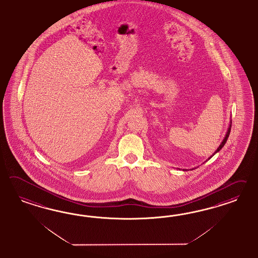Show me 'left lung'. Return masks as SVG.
Wrapping results in <instances>:
<instances>
[{
  "label": "left lung",
  "mask_w": 258,
  "mask_h": 258,
  "mask_svg": "<svg viewBox=\"0 0 258 258\" xmlns=\"http://www.w3.org/2000/svg\"><path fill=\"white\" fill-rule=\"evenodd\" d=\"M231 126H232V121H230V124H229V127H228V130H227L226 135H225L224 139H223V141L221 142V144L219 145V148H218V149H217V150H216V151L214 152V154H213V155H212V156L210 157V158H208V160H209V159H211L212 157L214 156V155H215L216 153H218L219 150H220V149H222V148L224 147V145H225V143H226L227 142V139H228V137H229V135H230V132H231ZM193 169H194V168H193ZM182 170H183V171H185L186 169H182Z\"/></svg>",
  "instance_id": "obj_1"
}]
</instances>
